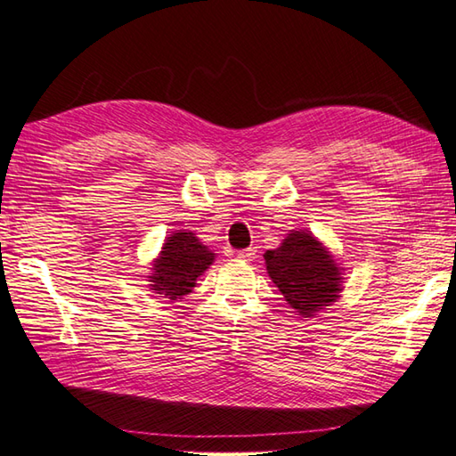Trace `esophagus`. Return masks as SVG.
Returning <instances> with one entry per match:
<instances>
[{
    "instance_id": "obj_1",
    "label": "esophagus",
    "mask_w": 456,
    "mask_h": 456,
    "mask_svg": "<svg viewBox=\"0 0 456 456\" xmlns=\"http://www.w3.org/2000/svg\"><path fill=\"white\" fill-rule=\"evenodd\" d=\"M237 256L243 258V260H253L256 256V248L250 247V248H245V250H239Z\"/></svg>"
}]
</instances>
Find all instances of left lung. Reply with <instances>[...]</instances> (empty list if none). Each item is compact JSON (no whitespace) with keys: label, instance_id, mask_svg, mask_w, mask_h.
<instances>
[{"label":"left lung","instance_id":"left-lung-1","mask_svg":"<svg viewBox=\"0 0 456 456\" xmlns=\"http://www.w3.org/2000/svg\"><path fill=\"white\" fill-rule=\"evenodd\" d=\"M268 276L297 315L314 317L343 289L333 255L309 231H292L282 245L265 253Z\"/></svg>","mask_w":456,"mask_h":456}]
</instances>
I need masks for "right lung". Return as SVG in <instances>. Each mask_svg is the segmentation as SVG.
Returning a JSON list of instances; mask_svg holds the SVG:
<instances>
[{
    "instance_id": "add662e5",
    "label": "right lung",
    "mask_w": 456,
    "mask_h": 456,
    "mask_svg": "<svg viewBox=\"0 0 456 456\" xmlns=\"http://www.w3.org/2000/svg\"><path fill=\"white\" fill-rule=\"evenodd\" d=\"M213 260L216 253L201 245L191 231L172 233L152 263L151 289L168 299H182L191 292L196 280L213 265Z\"/></svg>"
}]
</instances>
